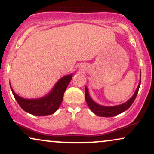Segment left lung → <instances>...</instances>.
<instances>
[{
	"label": "left lung",
	"mask_w": 154,
	"mask_h": 154,
	"mask_svg": "<svg viewBox=\"0 0 154 154\" xmlns=\"http://www.w3.org/2000/svg\"><path fill=\"white\" fill-rule=\"evenodd\" d=\"M140 85H141V80L139 82L137 89H136L135 93L131 97V98H130V100H128L126 102L124 103V104L114 106H104L97 104L96 102H94V101L91 100L89 94L88 89H87V87H85V99H86L87 104L89 106V107L90 108V109L92 111V112L97 116H103V117H112V116L118 115L121 113L124 112V111L127 110L131 106L134 101L135 100L136 97H137Z\"/></svg>",
	"instance_id": "obj_1"
}]
</instances>
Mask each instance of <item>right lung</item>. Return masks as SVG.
<instances>
[{
    "mask_svg": "<svg viewBox=\"0 0 154 154\" xmlns=\"http://www.w3.org/2000/svg\"><path fill=\"white\" fill-rule=\"evenodd\" d=\"M72 78V75L62 77L46 96L39 99H24L17 95L11 86L13 96L25 112L35 116H46L54 113L63 102L64 93Z\"/></svg>",
    "mask_w": 154,
    "mask_h": 154,
    "instance_id": "add662e5",
    "label": "right lung"
}]
</instances>
